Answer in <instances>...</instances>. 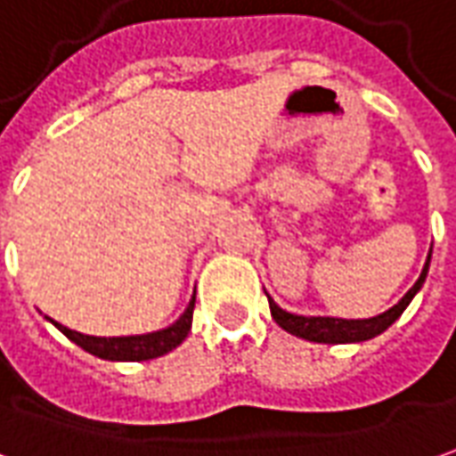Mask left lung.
I'll list each match as a JSON object with an SVG mask.
<instances>
[{"mask_svg":"<svg viewBox=\"0 0 456 456\" xmlns=\"http://www.w3.org/2000/svg\"><path fill=\"white\" fill-rule=\"evenodd\" d=\"M429 258H432V250H429V256H427L422 275H419L417 282H414L412 288L407 290V295L402 297L397 305H392L387 313L375 315V318L342 320V318H305V315H293V313H288V310H282V307L275 305L268 295L270 315H273V320H275L285 332H290V335H295V338H303V340L328 342V345L370 340V338H375V335H379V332H385V330L390 328L392 322L404 313V307L412 303V297L417 295V290L422 288V282H425L427 278Z\"/></svg>","mask_w":456,"mask_h":456,"instance_id":"obj_1","label":"left lung"}]
</instances>
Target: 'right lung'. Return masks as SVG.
I'll return each mask as SVG.
<instances>
[{"label":"right lung","mask_w":456,"mask_h":456,"mask_svg":"<svg viewBox=\"0 0 456 456\" xmlns=\"http://www.w3.org/2000/svg\"><path fill=\"white\" fill-rule=\"evenodd\" d=\"M193 305H196V295L191 297L186 313L175 320L168 328L156 330V332H146V335H128V338H94V335H84L77 330H69L66 325L54 322L56 328L64 332L71 342H77L81 350L96 354L102 360H114V362H141V360H153L161 354L175 350L181 342L186 340L191 322H193Z\"/></svg>","instance_id":"obj_1"}]
</instances>
